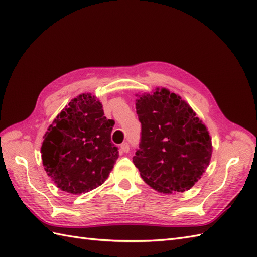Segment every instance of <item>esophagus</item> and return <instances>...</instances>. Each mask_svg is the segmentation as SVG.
Segmentation results:
<instances>
[{"label":"esophagus","instance_id":"esophagus-1","mask_svg":"<svg viewBox=\"0 0 257 257\" xmlns=\"http://www.w3.org/2000/svg\"><path fill=\"white\" fill-rule=\"evenodd\" d=\"M120 149H121V151H123V152H129L130 146L128 143H123L121 146H120Z\"/></svg>","mask_w":257,"mask_h":257}]
</instances>
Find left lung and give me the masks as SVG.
<instances>
[{
  "label": "left lung",
  "mask_w": 257,
  "mask_h": 257,
  "mask_svg": "<svg viewBox=\"0 0 257 257\" xmlns=\"http://www.w3.org/2000/svg\"><path fill=\"white\" fill-rule=\"evenodd\" d=\"M139 149L133 158L141 178L158 192H184L209 167V132L181 97L166 88L139 97Z\"/></svg>",
  "instance_id": "obj_1"
}]
</instances>
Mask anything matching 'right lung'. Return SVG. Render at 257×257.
Returning <instances> with one entry per match:
<instances>
[{
    "label": "right lung",
    "instance_id": "obj_1",
    "mask_svg": "<svg viewBox=\"0 0 257 257\" xmlns=\"http://www.w3.org/2000/svg\"><path fill=\"white\" fill-rule=\"evenodd\" d=\"M113 124L91 94L74 98L57 114L41 148L43 166L57 188L80 194L106 181L119 157L111 141Z\"/></svg>",
    "mask_w": 257,
    "mask_h": 257
}]
</instances>
